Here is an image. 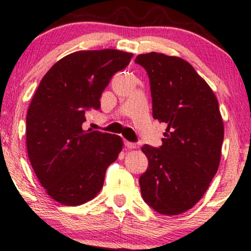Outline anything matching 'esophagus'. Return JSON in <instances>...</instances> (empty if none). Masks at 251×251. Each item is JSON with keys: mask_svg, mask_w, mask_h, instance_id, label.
Instances as JSON below:
<instances>
[{"mask_svg": "<svg viewBox=\"0 0 251 251\" xmlns=\"http://www.w3.org/2000/svg\"><path fill=\"white\" fill-rule=\"evenodd\" d=\"M125 146L127 149H135L137 148V144L135 143H131V142H127V140H125Z\"/></svg>", "mask_w": 251, "mask_h": 251, "instance_id": "34e87169", "label": "esophagus"}]
</instances>
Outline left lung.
Instances as JSON below:
<instances>
[{"label":"left lung","instance_id":"1","mask_svg":"<svg viewBox=\"0 0 251 251\" xmlns=\"http://www.w3.org/2000/svg\"><path fill=\"white\" fill-rule=\"evenodd\" d=\"M134 62L149 75L152 116L168 125L162 146L142 148L149 168L140 191L154 211L179 215L203 197L220 166L224 126L217 98L180 57L152 51Z\"/></svg>","mask_w":251,"mask_h":251}]
</instances>
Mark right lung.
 <instances>
[{
	"mask_svg": "<svg viewBox=\"0 0 251 251\" xmlns=\"http://www.w3.org/2000/svg\"><path fill=\"white\" fill-rule=\"evenodd\" d=\"M133 54L80 50L59 60L42 77L27 113V152L47 194L63 205L91 201L123 149L119 135L83 131L86 113L100 108L109 80Z\"/></svg>",
	"mask_w": 251,
	"mask_h": 251,
	"instance_id": "1",
	"label": "right lung"
}]
</instances>
